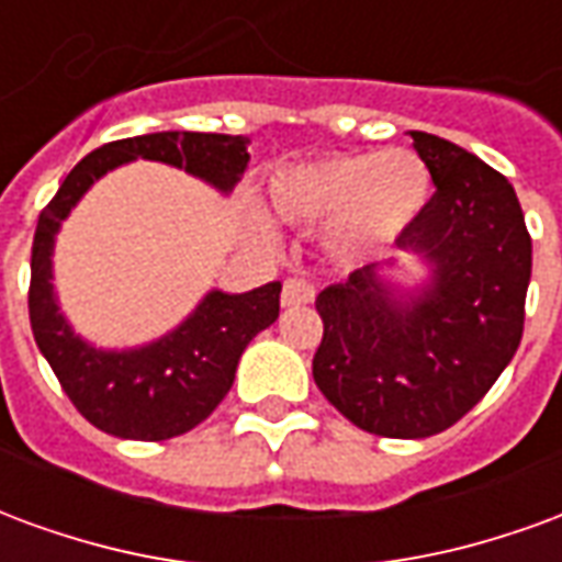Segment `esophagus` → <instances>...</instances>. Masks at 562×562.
<instances>
[{"instance_id": "obj_1", "label": "esophagus", "mask_w": 562, "mask_h": 562, "mask_svg": "<svg viewBox=\"0 0 562 562\" xmlns=\"http://www.w3.org/2000/svg\"><path fill=\"white\" fill-rule=\"evenodd\" d=\"M313 297H316V289L306 280H301V277H289L285 285H282V306L310 304Z\"/></svg>"}]
</instances>
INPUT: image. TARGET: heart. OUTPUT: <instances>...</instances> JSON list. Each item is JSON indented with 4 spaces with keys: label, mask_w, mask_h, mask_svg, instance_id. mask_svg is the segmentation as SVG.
Listing matches in <instances>:
<instances>
[{
    "label": "heart",
    "mask_w": 562,
    "mask_h": 562,
    "mask_svg": "<svg viewBox=\"0 0 562 562\" xmlns=\"http://www.w3.org/2000/svg\"><path fill=\"white\" fill-rule=\"evenodd\" d=\"M427 201L430 171L409 149L346 153L285 168L268 192L273 220L301 228L328 225V249L340 261L397 240Z\"/></svg>",
    "instance_id": "heart-1"
}]
</instances>
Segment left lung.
<instances>
[{"label":"left lung","mask_w":562,"mask_h":562,"mask_svg":"<svg viewBox=\"0 0 562 562\" xmlns=\"http://www.w3.org/2000/svg\"><path fill=\"white\" fill-rule=\"evenodd\" d=\"M436 192L397 246L430 282L397 297L376 265L318 292L313 379L355 427L424 439L460 422L518 352L532 244L506 177L458 144L409 132Z\"/></svg>","instance_id":"8db88e82"}]
</instances>
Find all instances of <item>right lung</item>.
<instances>
[{"instance_id": "right-lung-1", "label": "right lung", "mask_w": 562, "mask_h": 562, "mask_svg": "<svg viewBox=\"0 0 562 562\" xmlns=\"http://www.w3.org/2000/svg\"><path fill=\"white\" fill-rule=\"evenodd\" d=\"M249 140L213 132H156L92 149L42 210L32 240L30 322L38 349L83 418L120 439L159 442L207 418L234 382L240 355L258 330L280 316V282L244 294L210 292L180 328L161 340L104 352L71 330L54 294V237L71 207L99 177L132 159L183 168L220 192L246 171Z\"/></svg>"}]
</instances>
